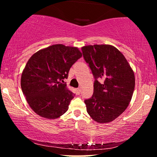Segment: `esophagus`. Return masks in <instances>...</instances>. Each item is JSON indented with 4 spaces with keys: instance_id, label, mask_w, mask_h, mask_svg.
<instances>
[{
    "instance_id": "34e87169",
    "label": "esophagus",
    "mask_w": 157,
    "mask_h": 157,
    "mask_svg": "<svg viewBox=\"0 0 157 157\" xmlns=\"http://www.w3.org/2000/svg\"><path fill=\"white\" fill-rule=\"evenodd\" d=\"M77 92H78V94H79V93L81 92V89H80V88H78V89H77Z\"/></svg>"
}]
</instances>
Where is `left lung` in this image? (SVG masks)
Wrapping results in <instances>:
<instances>
[{
    "label": "left lung",
    "instance_id": "obj_1",
    "mask_svg": "<svg viewBox=\"0 0 157 157\" xmlns=\"http://www.w3.org/2000/svg\"><path fill=\"white\" fill-rule=\"evenodd\" d=\"M81 50L95 79L94 94L84 100L86 111L98 123H109L128 107L135 87L134 72L112 46L94 45Z\"/></svg>",
    "mask_w": 157,
    "mask_h": 157
}]
</instances>
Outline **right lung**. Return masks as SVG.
Here are the masks:
<instances>
[{
	"mask_svg": "<svg viewBox=\"0 0 157 157\" xmlns=\"http://www.w3.org/2000/svg\"><path fill=\"white\" fill-rule=\"evenodd\" d=\"M80 57L78 48L56 44L39 50L30 58L21 75V85L34 112L55 119L67 111L75 94L62 82Z\"/></svg>",
	"mask_w": 157,
	"mask_h": 157,
	"instance_id": "1",
	"label": "right lung"
}]
</instances>
